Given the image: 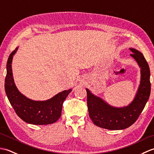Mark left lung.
Segmentation results:
<instances>
[{
    "mask_svg": "<svg viewBox=\"0 0 154 154\" xmlns=\"http://www.w3.org/2000/svg\"><path fill=\"white\" fill-rule=\"evenodd\" d=\"M130 50L132 52L130 55L141 67V81L135 99L129 106L123 108L112 107L86 89L90 119L96 126L103 128L123 130L130 127L138 119L149 99L151 83L148 63L141 52L133 48H130Z\"/></svg>",
    "mask_w": 154,
    "mask_h": 154,
    "instance_id": "1",
    "label": "left lung"
}]
</instances>
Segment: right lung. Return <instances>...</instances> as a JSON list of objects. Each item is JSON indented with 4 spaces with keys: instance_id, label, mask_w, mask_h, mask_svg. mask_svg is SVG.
I'll list each match as a JSON object with an SVG mask.
<instances>
[{
    "instance_id": "add662e5",
    "label": "right lung",
    "mask_w": 154,
    "mask_h": 154,
    "mask_svg": "<svg viewBox=\"0 0 154 154\" xmlns=\"http://www.w3.org/2000/svg\"><path fill=\"white\" fill-rule=\"evenodd\" d=\"M17 50L16 48L9 55L6 64L5 88L10 103L16 114L28 124L47 125L55 122L61 115L63 103L71 89L62 91L45 101H34L23 95L15 85L12 72L13 55Z\"/></svg>"
}]
</instances>
